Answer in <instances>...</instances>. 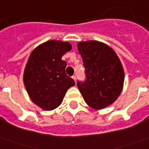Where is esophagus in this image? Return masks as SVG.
<instances>
[{
  "label": "esophagus",
  "mask_w": 149,
  "mask_h": 149,
  "mask_svg": "<svg viewBox=\"0 0 149 149\" xmlns=\"http://www.w3.org/2000/svg\"><path fill=\"white\" fill-rule=\"evenodd\" d=\"M72 79H74V81L76 83V76H75V75H74V76H72Z\"/></svg>",
  "instance_id": "1"
}]
</instances>
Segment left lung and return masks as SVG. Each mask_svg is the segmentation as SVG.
<instances>
[{"label": "left lung", "instance_id": "obj_1", "mask_svg": "<svg viewBox=\"0 0 149 149\" xmlns=\"http://www.w3.org/2000/svg\"><path fill=\"white\" fill-rule=\"evenodd\" d=\"M78 50L87 78L77 85L86 103L95 109L110 105L123 88L125 75L119 57L110 46L96 40L79 42Z\"/></svg>", "mask_w": 149, "mask_h": 149}]
</instances>
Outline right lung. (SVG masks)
<instances>
[{
	"label": "right lung",
	"mask_w": 149,
	"mask_h": 149,
	"mask_svg": "<svg viewBox=\"0 0 149 149\" xmlns=\"http://www.w3.org/2000/svg\"><path fill=\"white\" fill-rule=\"evenodd\" d=\"M72 49L69 42L51 40L32 50L26 64L23 83L34 104L44 110H53L61 104L74 81L66 75V62L61 60Z\"/></svg>",
	"instance_id": "right-lung-1"
}]
</instances>
